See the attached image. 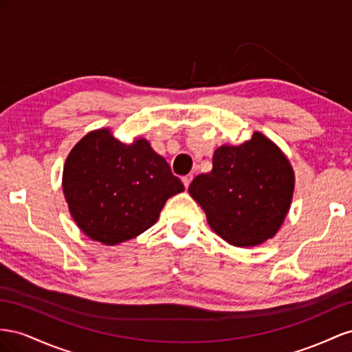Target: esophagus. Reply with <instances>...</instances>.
Segmentation results:
<instances>
[{"label": "esophagus", "mask_w": 352, "mask_h": 352, "mask_svg": "<svg viewBox=\"0 0 352 352\" xmlns=\"http://www.w3.org/2000/svg\"><path fill=\"white\" fill-rule=\"evenodd\" d=\"M182 179H183V184H184V187H186V188H188L190 183H192V179H193V175H186V177H183Z\"/></svg>", "instance_id": "obj_1"}]
</instances>
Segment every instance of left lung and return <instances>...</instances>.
Wrapping results in <instances>:
<instances>
[{
	"mask_svg": "<svg viewBox=\"0 0 352 352\" xmlns=\"http://www.w3.org/2000/svg\"><path fill=\"white\" fill-rule=\"evenodd\" d=\"M294 190L289 159L258 131L240 146H219L212 170L188 186L209 227L236 248L258 246L274 237L285 223Z\"/></svg>",
	"mask_w": 352,
	"mask_h": 352,
	"instance_id": "left-lung-1",
	"label": "left lung"
}]
</instances>
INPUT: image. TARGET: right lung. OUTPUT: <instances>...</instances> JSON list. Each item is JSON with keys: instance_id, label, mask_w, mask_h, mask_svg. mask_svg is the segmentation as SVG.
<instances>
[{"instance_id": "obj_1", "label": "right lung", "mask_w": 352, "mask_h": 352, "mask_svg": "<svg viewBox=\"0 0 352 352\" xmlns=\"http://www.w3.org/2000/svg\"><path fill=\"white\" fill-rule=\"evenodd\" d=\"M62 187L79 230L107 246L144 233L166 200L184 192L146 138L125 144L109 128L88 133L70 150Z\"/></svg>"}]
</instances>
